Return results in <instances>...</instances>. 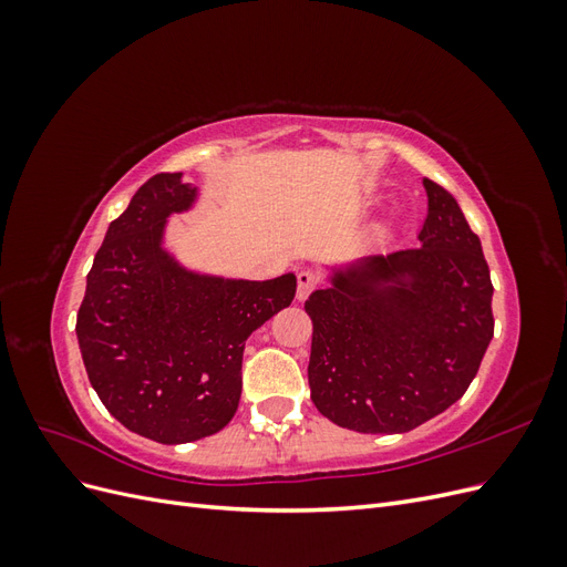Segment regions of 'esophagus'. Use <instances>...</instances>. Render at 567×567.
<instances>
[{"label":"esophagus","instance_id":"obj_1","mask_svg":"<svg viewBox=\"0 0 567 567\" xmlns=\"http://www.w3.org/2000/svg\"><path fill=\"white\" fill-rule=\"evenodd\" d=\"M319 286V277L312 271H300L298 274V300H305L312 290Z\"/></svg>","mask_w":567,"mask_h":567}]
</instances>
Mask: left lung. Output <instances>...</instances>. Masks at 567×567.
<instances>
[{
  "mask_svg": "<svg viewBox=\"0 0 567 567\" xmlns=\"http://www.w3.org/2000/svg\"><path fill=\"white\" fill-rule=\"evenodd\" d=\"M421 248L371 257L305 302L310 388L321 414L357 433H406L452 406L494 336L492 279L458 203L423 179Z\"/></svg>",
  "mask_w": 567,
  "mask_h": 567,
  "instance_id": "8db88e82",
  "label": "left lung"
}]
</instances>
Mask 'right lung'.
Segmentation results:
<instances>
[{"label":"right lung","mask_w":567,"mask_h":567,"mask_svg":"<svg viewBox=\"0 0 567 567\" xmlns=\"http://www.w3.org/2000/svg\"><path fill=\"white\" fill-rule=\"evenodd\" d=\"M196 188L151 177L111 221L87 274L78 342L90 383L132 433L161 444L215 435L241 400L248 336L296 298V277L234 281L186 271L161 248L165 217Z\"/></svg>","instance_id":"1"}]
</instances>
